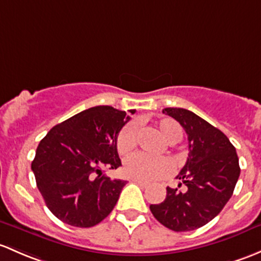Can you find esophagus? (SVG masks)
Here are the masks:
<instances>
[{
	"instance_id": "esophagus-1",
	"label": "esophagus",
	"mask_w": 261,
	"mask_h": 261,
	"mask_svg": "<svg viewBox=\"0 0 261 261\" xmlns=\"http://www.w3.org/2000/svg\"><path fill=\"white\" fill-rule=\"evenodd\" d=\"M133 181L135 184H138L139 186H142V188H146V186L149 185V182H147V181H142V180H138V179H133Z\"/></svg>"
}]
</instances>
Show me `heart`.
I'll return each instance as SVG.
<instances>
[{
    "instance_id": "b5f03b06",
    "label": "heart",
    "mask_w": 261,
    "mask_h": 261,
    "mask_svg": "<svg viewBox=\"0 0 261 261\" xmlns=\"http://www.w3.org/2000/svg\"><path fill=\"white\" fill-rule=\"evenodd\" d=\"M158 130L169 144H176L182 138L180 127L171 120H161L158 123ZM136 144H138V126L135 123H128L117 136V150L121 155H126L135 149ZM169 171V161L163 158H150L144 153L128 156L123 163V172L130 179L151 181L166 176Z\"/></svg>"
}]
</instances>
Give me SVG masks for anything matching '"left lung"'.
<instances>
[{
  "instance_id": "8db88e82",
  "label": "left lung",
  "mask_w": 261,
  "mask_h": 261,
  "mask_svg": "<svg viewBox=\"0 0 261 261\" xmlns=\"http://www.w3.org/2000/svg\"><path fill=\"white\" fill-rule=\"evenodd\" d=\"M163 112L188 134V160L176 176L188 189L166 188V199L150 210L167 229L191 231L213 220L229 201L240 175L239 158L226 135L194 112L179 108Z\"/></svg>"
}]
</instances>
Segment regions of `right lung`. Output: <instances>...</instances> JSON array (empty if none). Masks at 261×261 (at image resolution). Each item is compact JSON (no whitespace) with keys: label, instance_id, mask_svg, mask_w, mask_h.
I'll use <instances>...</instances> for the list:
<instances>
[{"label":"right lung","instance_id":"obj_1","mask_svg":"<svg viewBox=\"0 0 261 261\" xmlns=\"http://www.w3.org/2000/svg\"><path fill=\"white\" fill-rule=\"evenodd\" d=\"M128 120L125 111L95 106L54 126L40 141L31 169L46 206L65 224L95 226L115 207L126 181L110 179L103 170L121 166L117 135Z\"/></svg>","mask_w":261,"mask_h":261}]
</instances>
